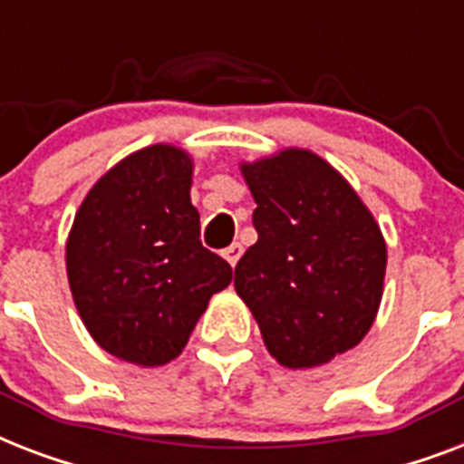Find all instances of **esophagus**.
Here are the masks:
<instances>
[{"mask_svg": "<svg viewBox=\"0 0 464 464\" xmlns=\"http://www.w3.org/2000/svg\"><path fill=\"white\" fill-rule=\"evenodd\" d=\"M240 255H243V246H240V243H233V246H228L224 250V257L228 260L231 267H236V262L240 260Z\"/></svg>", "mask_w": 464, "mask_h": 464, "instance_id": "esophagus-1", "label": "esophagus"}]
</instances>
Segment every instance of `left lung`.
<instances>
[{
    "label": "left lung",
    "instance_id": "obj_1",
    "mask_svg": "<svg viewBox=\"0 0 464 464\" xmlns=\"http://www.w3.org/2000/svg\"><path fill=\"white\" fill-rule=\"evenodd\" d=\"M257 243L236 265V294L267 352L315 368L366 337L382 298L388 246L356 189L308 149L243 160Z\"/></svg>",
    "mask_w": 464,
    "mask_h": 464
}]
</instances>
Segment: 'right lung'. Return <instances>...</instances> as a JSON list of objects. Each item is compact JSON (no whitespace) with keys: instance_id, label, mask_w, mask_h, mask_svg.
Returning a JSON list of instances; mask_svg holds the SVG:
<instances>
[{"instance_id":"obj_1","label":"right lung","mask_w":464,"mask_h":464,"mask_svg":"<svg viewBox=\"0 0 464 464\" xmlns=\"http://www.w3.org/2000/svg\"><path fill=\"white\" fill-rule=\"evenodd\" d=\"M192 156L151 144L101 175L67 238L74 305L101 349L134 366H163L188 344L231 265L199 243Z\"/></svg>"}]
</instances>
